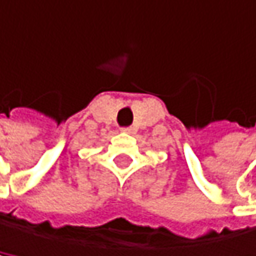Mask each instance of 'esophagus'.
Returning a JSON list of instances; mask_svg holds the SVG:
<instances>
[{"instance_id": "34e87169", "label": "esophagus", "mask_w": 256, "mask_h": 256, "mask_svg": "<svg viewBox=\"0 0 256 256\" xmlns=\"http://www.w3.org/2000/svg\"><path fill=\"white\" fill-rule=\"evenodd\" d=\"M122 132H124V133H128V134H130V133H133V128H122Z\"/></svg>"}]
</instances>
